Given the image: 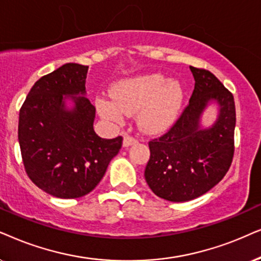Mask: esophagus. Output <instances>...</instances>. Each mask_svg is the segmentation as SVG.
Returning a JSON list of instances; mask_svg holds the SVG:
<instances>
[{
  "mask_svg": "<svg viewBox=\"0 0 261 261\" xmlns=\"http://www.w3.org/2000/svg\"><path fill=\"white\" fill-rule=\"evenodd\" d=\"M137 140L133 136H130V135H125L124 136V141H123V145L124 147H130V145L133 144H136L137 143Z\"/></svg>",
  "mask_w": 261,
  "mask_h": 261,
  "instance_id": "1",
  "label": "esophagus"
}]
</instances>
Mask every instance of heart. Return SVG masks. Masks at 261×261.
<instances>
[{"label":"heart","instance_id":"heart-1","mask_svg":"<svg viewBox=\"0 0 261 261\" xmlns=\"http://www.w3.org/2000/svg\"><path fill=\"white\" fill-rule=\"evenodd\" d=\"M113 98L98 99L96 106L106 120L123 123L125 113H138V124L148 133H158L174 120L182 101L176 82L160 75L138 76L123 80L113 88Z\"/></svg>","mask_w":261,"mask_h":261}]
</instances>
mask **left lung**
Listing matches in <instances>:
<instances>
[{
    "label": "left lung",
    "instance_id": "left-lung-1",
    "mask_svg": "<svg viewBox=\"0 0 261 261\" xmlns=\"http://www.w3.org/2000/svg\"><path fill=\"white\" fill-rule=\"evenodd\" d=\"M190 69L196 82L189 105L165 135L149 142L150 159L144 171L152 192L176 203L192 200L217 185L234 156V96L213 72ZM213 101L219 105V117L213 127L203 129L200 117Z\"/></svg>",
    "mask_w": 261,
    "mask_h": 261
}]
</instances>
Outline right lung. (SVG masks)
I'll list each match as a JSON object with an SVG mask.
<instances>
[{
  "label": "right lung",
  "instance_id": "add662e5",
  "mask_svg": "<svg viewBox=\"0 0 261 261\" xmlns=\"http://www.w3.org/2000/svg\"><path fill=\"white\" fill-rule=\"evenodd\" d=\"M88 67L67 63L34 83L19 114L22 162L29 178L57 198L86 196L105 175L123 137L95 134V107L85 96ZM70 96L75 105L65 109Z\"/></svg>",
  "mask_w": 261,
  "mask_h": 261
}]
</instances>
